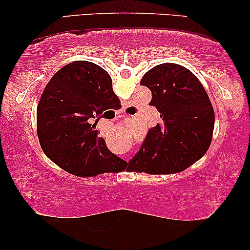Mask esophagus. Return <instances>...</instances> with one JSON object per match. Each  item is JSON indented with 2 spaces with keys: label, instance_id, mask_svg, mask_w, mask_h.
Wrapping results in <instances>:
<instances>
[{
  "label": "esophagus",
  "instance_id": "obj_1",
  "mask_svg": "<svg viewBox=\"0 0 250 250\" xmlns=\"http://www.w3.org/2000/svg\"><path fill=\"white\" fill-rule=\"evenodd\" d=\"M119 114H122V116H123V111H121V112H119ZM119 117H121V115H119Z\"/></svg>",
  "mask_w": 250,
  "mask_h": 250
}]
</instances>
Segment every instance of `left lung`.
I'll return each instance as SVG.
<instances>
[{"label": "left lung", "mask_w": 250, "mask_h": 250, "mask_svg": "<svg viewBox=\"0 0 250 250\" xmlns=\"http://www.w3.org/2000/svg\"><path fill=\"white\" fill-rule=\"evenodd\" d=\"M141 85L151 91L150 104L162 123L148 131L128 169L172 174L201 158L213 138L215 115L199 80L186 67L162 63L146 71Z\"/></svg>", "instance_id": "8db88e82"}]
</instances>
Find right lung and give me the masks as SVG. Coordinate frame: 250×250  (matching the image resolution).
Returning a JSON list of instances; mask_svg holds the SVG:
<instances>
[{
    "label": "right lung",
    "instance_id": "1",
    "mask_svg": "<svg viewBox=\"0 0 250 250\" xmlns=\"http://www.w3.org/2000/svg\"><path fill=\"white\" fill-rule=\"evenodd\" d=\"M115 98L111 77L98 64L80 60L58 70L37 105V136L45 155L82 177L124 170L125 160L107 148L95 128Z\"/></svg>",
    "mask_w": 250,
    "mask_h": 250
}]
</instances>
